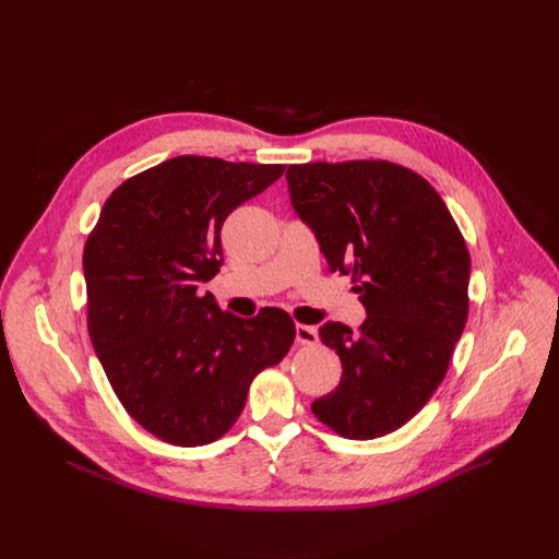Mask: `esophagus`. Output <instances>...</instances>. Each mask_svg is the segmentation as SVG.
<instances>
[{
	"label": "esophagus",
	"instance_id": "esophagus-1",
	"mask_svg": "<svg viewBox=\"0 0 559 559\" xmlns=\"http://www.w3.org/2000/svg\"><path fill=\"white\" fill-rule=\"evenodd\" d=\"M296 343H298V345H307V347L318 345V334H316V330L309 328V325H296Z\"/></svg>",
	"mask_w": 559,
	"mask_h": 559
}]
</instances>
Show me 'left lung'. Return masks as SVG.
<instances>
[{
	"label": "left lung",
	"mask_w": 559,
	"mask_h": 559,
	"mask_svg": "<svg viewBox=\"0 0 559 559\" xmlns=\"http://www.w3.org/2000/svg\"><path fill=\"white\" fill-rule=\"evenodd\" d=\"M285 177L330 272L349 274L367 309L358 332L321 328L343 376L311 412L343 438H382L409 423L447 376L468 316L464 236L427 179L384 158L294 164Z\"/></svg>",
	"instance_id": "left-lung-1"
}]
</instances>
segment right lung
Listing matches in <instances>:
<instances>
[{"label":"right lung","instance_id":"obj_1","mask_svg":"<svg viewBox=\"0 0 559 559\" xmlns=\"http://www.w3.org/2000/svg\"><path fill=\"white\" fill-rule=\"evenodd\" d=\"M283 173V164L175 156L126 179L88 234L93 347L128 416L168 444L225 436L257 373L278 365L296 338L283 309L238 318L199 294L221 270L227 214Z\"/></svg>","mask_w":559,"mask_h":559}]
</instances>
